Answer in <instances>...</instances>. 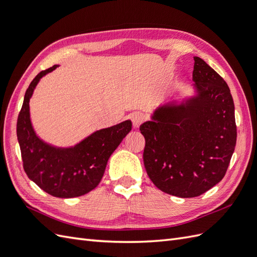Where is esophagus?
<instances>
[{"mask_svg": "<svg viewBox=\"0 0 257 257\" xmlns=\"http://www.w3.org/2000/svg\"><path fill=\"white\" fill-rule=\"evenodd\" d=\"M145 115L142 113V112H138V111H135L131 114V120L132 122H133V126L135 128L141 126V124L145 121Z\"/></svg>", "mask_w": 257, "mask_h": 257, "instance_id": "34e87169", "label": "esophagus"}]
</instances>
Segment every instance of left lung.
<instances>
[{"label": "left lung", "instance_id": "left-lung-1", "mask_svg": "<svg viewBox=\"0 0 257 257\" xmlns=\"http://www.w3.org/2000/svg\"><path fill=\"white\" fill-rule=\"evenodd\" d=\"M194 61L196 94L161 105L139 128L148 176L161 191L182 198L199 196L222 180L237 139L227 83L203 59Z\"/></svg>", "mask_w": 257, "mask_h": 257}]
</instances>
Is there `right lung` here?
<instances>
[{
	"mask_svg": "<svg viewBox=\"0 0 257 257\" xmlns=\"http://www.w3.org/2000/svg\"><path fill=\"white\" fill-rule=\"evenodd\" d=\"M58 65L41 72L30 83L17 121V137L28 177L54 197H78L95 189L107 162L130 131L131 120L103 128L74 147H54L38 137L30 118V98L42 77Z\"/></svg>",
	"mask_w": 257,
	"mask_h": 257,
	"instance_id": "obj_1",
	"label": "right lung"
}]
</instances>
